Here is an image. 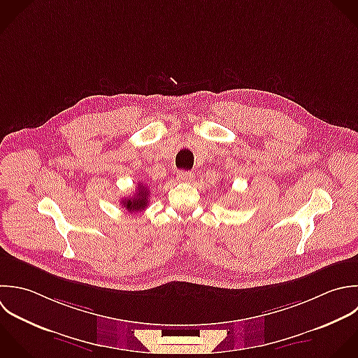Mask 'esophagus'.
I'll return each mask as SVG.
<instances>
[{
  "label": "esophagus",
  "instance_id": "obj_1",
  "mask_svg": "<svg viewBox=\"0 0 358 358\" xmlns=\"http://www.w3.org/2000/svg\"><path fill=\"white\" fill-rule=\"evenodd\" d=\"M177 180L181 182H191L194 180V173L192 171H180L177 174Z\"/></svg>",
  "mask_w": 358,
  "mask_h": 358
}]
</instances>
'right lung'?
Segmentation results:
<instances>
[{
	"label": "right lung",
	"instance_id": "add662e5",
	"mask_svg": "<svg viewBox=\"0 0 358 358\" xmlns=\"http://www.w3.org/2000/svg\"><path fill=\"white\" fill-rule=\"evenodd\" d=\"M149 188L145 184L139 182L135 189V194L132 196L124 198L121 203L129 213H136L145 210V208L149 203Z\"/></svg>",
	"mask_w": 358,
	"mask_h": 358
}]
</instances>
